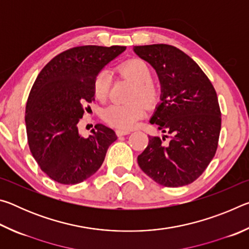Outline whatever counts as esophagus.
Here are the masks:
<instances>
[{
  "mask_svg": "<svg viewBox=\"0 0 249 249\" xmlns=\"http://www.w3.org/2000/svg\"><path fill=\"white\" fill-rule=\"evenodd\" d=\"M130 133V130L128 129H117L116 134L117 136H123V135H128Z\"/></svg>",
  "mask_w": 249,
  "mask_h": 249,
  "instance_id": "34e87169",
  "label": "esophagus"
}]
</instances>
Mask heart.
I'll use <instances>...</instances> for the list:
<instances>
[{
    "label": "heart",
    "instance_id": "1",
    "mask_svg": "<svg viewBox=\"0 0 249 249\" xmlns=\"http://www.w3.org/2000/svg\"><path fill=\"white\" fill-rule=\"evenodd\" d=\"M120 71L136 83L135 100H142L147 104L155 102L157 89L151 81V70L148 65L140 59H130L120 67ZM111 75L107 71H101L93 82V93L98 100H105L108 94ZM145 114V105L136 102L132 105L112 104L102 113L103 120L109 125L122 129L132 128Z\"/></svg>",
    "mask_w": 249,
    "mask_h": 249
}]
</instances>
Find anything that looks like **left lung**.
<instances>
[{
	"instance_id": "obj_1",
	"label": "left lung",
	"mask_w": 249,
	"mask_h": 249,
	"mask_svg": "<svg viewBox=\"0 0 249 249\" xmlns=\"http://www.w3.org/2000/svg\"><path fill=\"white\" fill-rule=\"evenodd\" d=\"M134 53L158 74L161 95L150 123L170 135L149 136L138 165L169 188L190 184L203 174L217 149L221 111L216 92L196 62L174 46H135Z\"/></svg>"
}]
</instances>
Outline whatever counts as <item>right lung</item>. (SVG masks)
Wrapping results in <instances>:
<instances>
[{
  "label": "right lung",
  "instance_id": "1",
  "mask_svg": "<svg viewBox=\"0 0 249 249\" xmlns=\"http://www.w3.org/2000/svg\"><path fill=\"white\" fill-rule=\"evenodd\" d=\"M124 46H80L53 58L29 92L25 123L29 149L40 169L61 184H77L102 166L115 132L96 124L89 137L79 133L87 103L94 100L93 82Z\"/></svg>",
  "mask_w": 249,
  "mask_h": 249
}]
</instances>
